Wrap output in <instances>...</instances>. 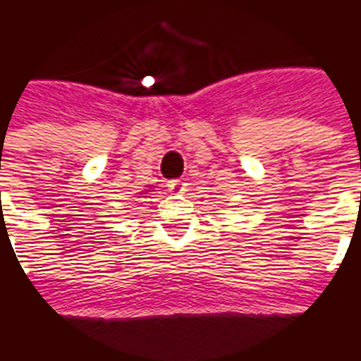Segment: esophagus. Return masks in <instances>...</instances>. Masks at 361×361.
Wrapping results in <instances>:
<instances>
[{
	"label": "esophagus",
	"instance_id": "esophagus-1",
	"mask_svg": "<svg viewBox=\"0 0 361 361\" xmlns=\"http://www.w3.org/2000/svg\"><path fill=\"white\" fill-rule=\"evenodd\" d=\"M169 189L172 192H183L185 191V183L181 180H170L169 181Z\"/></svg>",
	"mask_w": 361,
	"mask_h": 361
}]
</instances>
